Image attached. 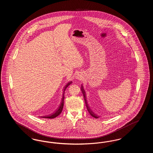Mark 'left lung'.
Here are the masks:
<instances>
[{"label":"left lung","mask_w":153,"mask_h":153,"mask_svg":"<svg viewBox=\"0 0 153 153\" xmlns=\"http://www.w3.org/2000/svg\"><path fill=\"white\" fill-rule=\"evenodd\" d=\"M81 91H82V94L84 95V100H85V90L84 89V88H83V86L82 85H81ZM85 104H86V106H87V108L88 111L89 112V113L90 114V115L92 116V117H95L96 119H97V118H99V117L97 116V115H95V114L91 111V108L88 107V105L87 102H85Z\"/></svg>","instance_id":"8db88e82"}]
</instances>
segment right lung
<instances>
[{
    "label": "right lung",
    "mask_w": 153,
    "mask_h": 153,
    "mask_svg": "<svg viewBox=\"0 0 153 153\" xmlns=\"http://www.w3.org/2000/svg\"><path fill=\"white\" fill-rule=\"evenodd\" d=\"M72 83V81H69L66 85L65 87H64V91H63V92H64V94H63V96H62V101H61V104H60V105H59V107H58V109L56 110V111L54 112V113H53L52 115H50V116H46V117H42V118H48V119H53V118H54V117H57L61 113V112H62V109H63V107H64V93H65V91L66 89V88L68 87L70 84H71Z\"/></svg>",
    "instance_id": "right-lung-1"
}]
</instances>
